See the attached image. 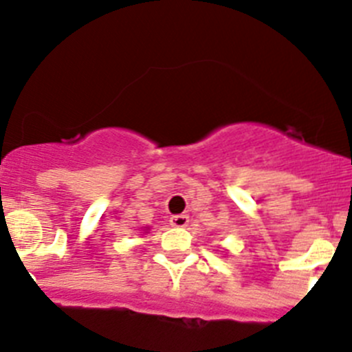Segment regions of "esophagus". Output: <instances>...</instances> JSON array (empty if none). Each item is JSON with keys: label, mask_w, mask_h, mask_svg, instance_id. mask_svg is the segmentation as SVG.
I'll return each mask as SVG.
<instances>
[{"label": "esophagus", "mask_w": 352, "mask_h": 352, "mask_svg": "<svg viewBox=\"0 0 352 352\" xmlns=\"http://www.w3.org/2000/svg\"><path fill=\"white\" fill-rule=\"evenodd\" d=\"M170 225L175 226V228H186L189 225V216L187 214H175L170 218Z\"/></svg>", "instance_id": "obj_1"}]
</instances>
